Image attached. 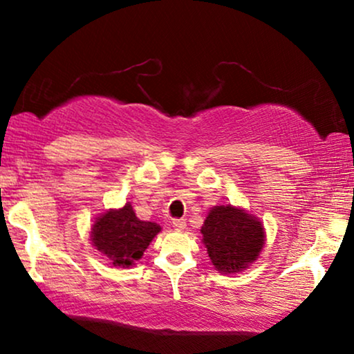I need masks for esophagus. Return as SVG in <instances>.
I'll use <instances>...</instances> for the list:
<instances>
[{
	"label": "esophagus",
	"mask_w": 354,
	"mask_h": 354,
	"mask_svg": "<svg viewBox=\"0 0 354 354\" xmlns=\"http://www.w3.org/2000/svg\"><path fill=\"white\" fill-rule=\"evenodd\" d=\"M172 227L176 230H183L187 227V221L185 219H174L172 221Z\"/></svg>",
	"instance_id": "obj_1"
}]
</instances>
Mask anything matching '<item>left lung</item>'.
<instances>
[{
    "label": "left lung",
    "instance_id": "obj_1",
    "mask_svg": "<svg viewBox=\"0 0 354 354\" xmlns=\"http://www.w3.org/2000/svg\"><path fill=\"white\" fill-rule=\"evenodd\" d=\"M203 241L211 263L221 272L234 274L246 269L258 258L264 245V229L243 209L214 206L201 227Z\"/></svg>",
    "mask_w": 354,
    "mask_h": 354
}]
</instances>
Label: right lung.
<instances>
[{"label":"right lung","instance_id":"obj_1","mask_svg":"<svg viewBox=\"0 0 354 354\" xmlns=\"http://www.w3.org/2000/svg\"><path fill=\"white\" fill-rule=\"evenodd\" d=\"M161 227L154 222L140 221L133 207L125 205L100 216L91 229V241L96 250L113 261V266L129 268L143 256L149 241Z\"/></svg>","mask_w":354,"mask_h":354}]
</instances>
